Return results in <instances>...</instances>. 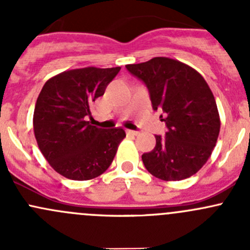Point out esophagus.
Segmentation results:
<instances>
[{"label": "esophagus", "instance_id": "obj_1", "mask_svg": "<svg viewBox=\"0 0 250 250\" xmlns=\"http://www.w3.org/2000/svg\"><path fill=\"white\" fill-rule=\"evenodd\" d=\"M128 135H138L137 130H127Z\"/></svg>", "mask_w": 250, "mask_h": 250}]
</instances>
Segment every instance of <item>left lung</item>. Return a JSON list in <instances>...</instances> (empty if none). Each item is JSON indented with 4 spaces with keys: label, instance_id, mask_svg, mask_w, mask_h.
Returning <instances> with one entry per match:
<instances>
[{
    "label": "left lung",
    "instance_id": "8db88e82",
    "mask_svg": "<svg viewBox=\"0 0 250 250\" xmlns=\"http://www.w3.org/2000/svg\"><path fill=\"white\" fill-rule=\"evenodd\" d=\"M150 92L153 110H162L166 135L141 156L148 173L165 181L190 178L207 163L216 145L220 117L215 98L202 75L167 57L125 65Z\"/></svg>",
    "mask_w": 250,
    "mask_h": 250
}]
</instances>
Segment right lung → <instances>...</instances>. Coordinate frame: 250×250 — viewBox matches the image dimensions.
<instances>
[{"label":"right lung","mask_w":250,"mask_h":250,"mask_svg":"<svg viewBox=\"0 0 250 250\" xmlns=\"http://www.w3.org/2000/svg\"><path fill=\"white\" fill-rule=\"evenodd\" d=\"M121 70L88 66L67 70L47 81L34 111L37 145L50 167L71 180L102 175L125 138L122 128L102 129L85 121L90 103L104 95Z\"/></svg>","instance_id":"add662e5"}]
</instances>
